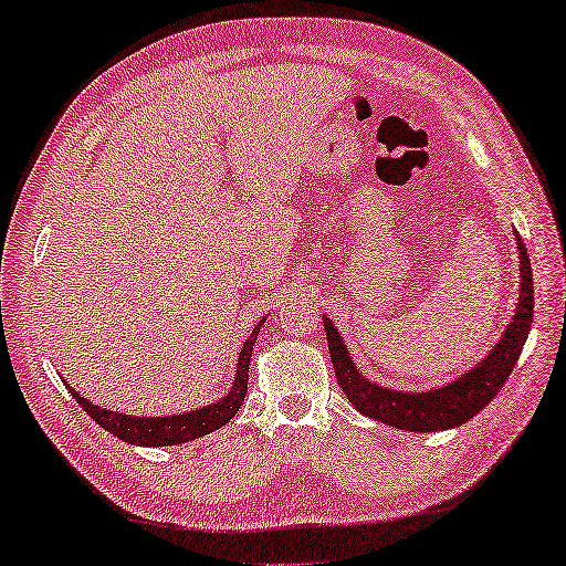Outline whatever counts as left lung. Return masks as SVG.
Returning <instances> with one entry per match:
<instances>
[{
	"label": "left lung",
	"mask_w": 566,
	"mask_h": 566,
	"mask_svg": "<svg viewBox=\"0 0 566 566\" xmlns=\"http://www.w3.org/2000/svg\"><path fill=\"white\" fill-rule=\"evenodd\" d=\"M516 247L518 254H522L518 256L522 259V294H518L514 322L504 332L501 343L491 349L486 360L473 367L471 373H465L463 378L446 385V388L428 392H398L370 382L355 370L353 357L347 355V347L343 345V337L337 335L332 322L325 319L327 347L337 382L363 416H370L380 423L396 426L400 430H446L465 423V420L489 406L491 398L496 396L501 385L509 380L511 370H514L534 317L532 264H528L522 237H516Z\"/></svg>",
	"instance_id": "8db88e82"
}]
</instances>
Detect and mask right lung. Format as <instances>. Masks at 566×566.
Here are the masks:
<instances>
[{
	"label": "right lung",
	"instance_id": "add662e5",
	"mask_svg": "<svg viewBox=\"0 0 566 566\" xmlns=\"http://www.w3.org/2000/svg\"><path fill=\"white\" fill-rule=\"evenodd\" d=\"M259 327L262 322L251 329L244 349L239 355V370L234 388H231L229 396H223L213 406L199 408L193 412H184V416H166V418H136V416H120V412L105 410L101 406H90L85 398H80L77 392L70 388L75 400L80 402L90 418L95 420L97 426H103L107 433L118 436L120 441L136 443V446H178L186 441H193V438H201L211 430H219L223 423H229L231 418L237 416V410L247 396V382H249V357L251 349H254Z\"/></svg>",
	"mask_w": 566,
	"mask_h": 566
}]
</instances>
